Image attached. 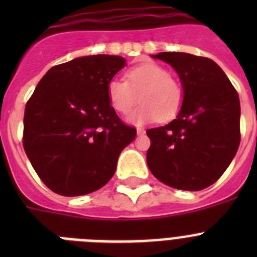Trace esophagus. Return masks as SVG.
<instances>
[{
  "label": "esophagus",
  "instance_id": "1",
  "mask_svg": "<svg viewBox=\"0 0 257 257\" xmlns=\"http://www.w3.org/2000/svg\"><path fill=\"white\" fill-rule=\"evenodd\" d=\"M136 134H138V135H144L145 134V130L144 128H142V127H138V128H136Z\"/></svg>",
  "mask_w": 257,
  "mask_h": 257
}]
</instances>
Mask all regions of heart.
Segmentation results:
<instances>
[{"instance_id": "1", "label": "heart", "mask_w": 257, "mask_h": 257, "mask_svg": "<svg viewBox=\"0 0 257 257\" xmlns=\"http://www.w3.org/2000/svg\"><path fill=\"white\" fill-rule=\"evenodd\" d=\"M127 81L113 78L106 87L109 103L119 113H128L142 100V105L130 113L127 121L144 124L158 119H170L180 110L183 88L171 78L167 69L154 63H144L127 72Z\"/></svg>"}]
</instances>
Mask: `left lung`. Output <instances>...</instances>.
Returning a JSON list of instances; mask_svg holds the SVG:
<instances>
[{
    "label": "left lung",
    "mask_w": 257,
    "mask_h": 257,
    "mask_svg": "<svg viewBox=\"0 0 257 257\" xmlns=\"http://www.w3.org/2000/svg\"><path fill=\"white\" fill-rule=\"evenodd\" d=\"M152 58L178 73L183 104L174 121L147 130L149 170L175 189H205L225 172L239 147V96L211 59L187 52H160Z\"/></svg>",
    "instance_id": "8db88e82"
}]
</instances>
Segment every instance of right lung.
Returning <instances> with one entry per match:
<instances>
[{"instance_id":"add662e5","label":"right lung","mask_w":257,"mask_h":257,"mask_svg":"<svg viewBox=\"0 0 257 257\" xmlns=\"http://www.w3.org/2000/svg\"><path fill=\"white\" fill-rule=\"evenodd\" d=\"M122 56H81L52 67L26 105L23 145L40 179L60 196L100 189L136 136L106 95Z\"/></svg>"}]
</instances>
